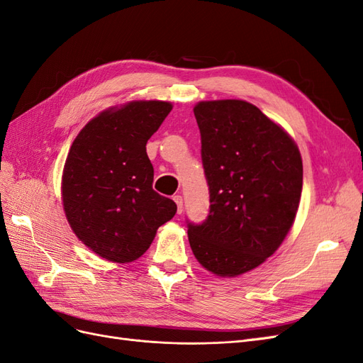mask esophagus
Masks as SVG:
<instances>
[{"mask_svg": "<svg viewBox=\"0 0 363 363\" xmlns=\"http://www.w3.org/2000/svg\"><path fill=\"white\" fill-rule=\"evenodd\" d=\"M175 204H177V213H182L183 212V196L182 195H174Z\"/></svg>", "mask_w": 363, "mask_h": 363, "instance_id": "1", "label": "esophagus"}]
</instances>
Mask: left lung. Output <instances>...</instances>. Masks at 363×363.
Masks as SVG:
<instances>
[{
  "instance_id": "left-lung-1",
  "label": "left lung",
  "mask_w": 363,
  "mask_h": 363,
  "mask_svg": "<svg viewBox=\"0 0 363 363\" xmlns=\"http://www.w3.org/2000/svg\"><path fill=\"white\" fill-rule=\"evenodd\" d=\"M211 212L188 224L194 256L219 277H238L271 257L295 221L303 160L295 140L244 100L194 107Z\"/></svg>"
}]
</instances>
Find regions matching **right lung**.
<instances>
[{"label":"right lung","mask_w":363,"mask_h":363,"mask_svg":"<svg viewBox=\"0 0 363 363\" xmlns=\"http://www.w3.org/2000/svg\"><path fill=\"white\" fill-rule=\"evenodd\" d=\"M172 111L168 101H130L98 113L69 148L63 211L75 236L100 257L128 263L150 248L177 206L152 189L147 142Z\"/></svg>","instance_id":"add662e5"}]
</instances>
